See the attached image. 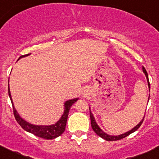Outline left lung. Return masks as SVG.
<instances>
[{"mask_svg": "<svg viewBox=\"0 0 159 159\" xmlns=\"http://www.w3.org/2000/svg\"><path fill=\"white\" fill-rule=\"evenodd\" d=\"M142 71H143L144 74L145 75V77H146V80H147V83H148V88H149V90H150V84H149V80H148V73H147V71L145 70V69L144 68V66H142ZM148 100H149V96H148ZM89 115H90L92 129H93V131L96 132V135H98L99 137H101V138H102L103 139L106 140V141H116V140L122 139H124L125 137L128 136L129 135H130V134L132 133V132H135L137 129L139 128L140 125H142V122H143L144 118H145V115H144L142 120H141L140 122H139V123L137 124L135 127H133V128L131 129V130L128 131V132H125V133H123V134H121V135H109V134H107L106 132H105L104 131L102 130V129H101L99 125H98L97 122H96V119H95L94 116H93V113L91 112L90 107H89Z\"/></svg>", "mask_w": 159, "mask_h": 159, "instance_id": "obj_1", "label": "left lung"}]
</instances>
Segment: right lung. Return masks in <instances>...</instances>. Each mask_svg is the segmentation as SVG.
Wrapping results in <instances>:
<instances>
[{
  "mask_svg": "<svg viewBox=\"0 0 159 159\" xmlns=\"http://www.w3.org/2000/svg\"><path fill=\"white\" fill-rule=\"evenodd\" d=\"M30 54L21 56V57H19L18 60H20V58H23V57H27V56H29ZM8 94H9V97L11 99V103H12L13 106V110H14V116H15L16 120L18 122L19 125L24 130L27 131V132L34 134V135H36L37 137L45 139H56L58 136H60V135H61L64 132L65 129H66V121H67L69 115V111H70V108H71V106H73V103H75L79 99V98H74V99L66 100L64 102V105H63V106H64V111H63V115L61 116V117L55 123L52 124V125H34V124L30 123V122H27L25 119H23L19 115L18 112H17V109H15V106L14 105V102H13L11 91H10L9 84H8Z\"/></svg>",
  "mask_w": 159,
  "mask_h": 159,
  "instance_id": "obj_1",
  "label": "right lung"
}]
</instances>
